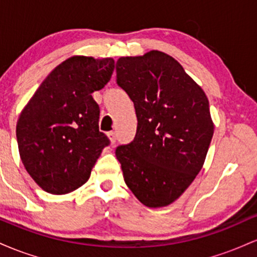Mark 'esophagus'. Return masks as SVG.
Masks as SVG:
<instances>
[{
    "mask_svg": "<svg viewBox=\"0 0 257 257\" xmlns=\"http://www.w3.org/2000/svg\"><path fill=\"white\" fill-rule=\"evenodd\" d=\"M107 137H108V139H110L112 145H114V144H116V140H117L116 133H114V132H108L107 133Z\"/></svg>",
    "mask_w": 257,
    "mask_h": 257,
    "instance_id": "34e87169",
    "label": "esophagus"
}]
</instances>
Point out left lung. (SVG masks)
Returning a JSON list of instances; mask_svg holds the SVG:
<instances>
[{
	"label": "left lung",
	"mask_w": 257,
	"mask_h": 257,
	"mask_svg": "<svg viewBox=\"0 0 257 257\" xmlns=\"http://www.w3.org/2000/svg\"><path fill=\"white\" fill-rule=\"evenodd\" d=\"M116 72L138 118L134 140L116 149L123 178L144 205H169L204 164L214 134L208 98L163 52L119 58Z\"/></svg>",
	"instance_id": "8db88e82"
}]
</instances>
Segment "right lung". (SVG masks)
Wrapping results in <instances>:
<instances>
[{
  "mask_svg": "<svg viewBox=\"0 0 257 257\" xmlns=\"http://www.w3.org/2000/svg\"><path fill=\"white\" fill-rule=\"evenodd\" d=\"M111 58H69L41 83L20 113L17 141L26 172L46 192L65 194L89 179L110 140L99 131L91 93L110 81Z\"/></svg>",
  "mask_w": 257,
  "mask_h": 257,
  "instance_id": "right-lung-1",
  "label": "right lung"
}]
</instances>
